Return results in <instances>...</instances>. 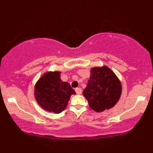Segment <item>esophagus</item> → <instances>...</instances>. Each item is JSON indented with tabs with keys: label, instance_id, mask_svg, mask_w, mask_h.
I'll return each instance as SVG.
<instances>
[{
	"label": "esophagus",
	"instance_id": "34e87169",
	"mask_svg": "<svg viewBox=\"0 0 153 153\" xmlns=\"http://www.w3.org/2000/svg\"><path fill=\"white\" fill-rule=\"evenodd\" d=\"M75 92H76L77 94H81L82 93L81 88H75Z\"/></svg>",
	"mask_w": 153,
	"mask_h": 153
}]
</instances>
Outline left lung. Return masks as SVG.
<instances>
[{
	"mask_svg": "<svg viewBox=\"0 0 153 153\" xmlns=\"http://www.w3.org/2000/svg\"><path fill=\"white\" fill-rule=\"evenodd\" d=\"M120 80L108 67H94L91 69L90 79L82 95L91 109L102 112L113 108L121 97Z\"/></svg>",
	"mask_w": 153,
	"mask_h": 153,
	"instance_id": "1",
	"label": "left lung"
}]
</instances>
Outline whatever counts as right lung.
Instances as JSON below:
<instances>
[{
	"mask_svg": "<svg viewBox=\"0 0 153 153\" xmlns=\"http://www.w3.org/2000/svg\"><path fill=\"white\" fill-rule=\"evenodd\" d=\"M61 72L47 71L40 77L34 85V97L43 109L59 114L65 109L71 95L75 91L60 78Z\"/></svg>",
	"mask_w": 153,
	"mask_h": 153,
	"instance_id": "add662e5",
	"label": "right lung"
}]
</instances>
